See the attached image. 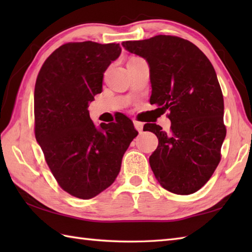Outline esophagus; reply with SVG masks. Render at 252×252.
<instances>
[{
  "mask_svg": "<svg viewBox=\"0 0 252 252\" xmlns=\"http://www.w3.org/2000/svg\"><path fill=\"white\" fill-rule=\"evenodd\" d=\"M133 123H134V126H135V129L138 131V133H142L143 132V126H144L143 123L138 122V121H133Z\"/></svg>",
  "mask_w": 252,
  "mask_h": 252,
  "instance_id": "34e87169",
  "label": "esophagus"
}]
</instances>
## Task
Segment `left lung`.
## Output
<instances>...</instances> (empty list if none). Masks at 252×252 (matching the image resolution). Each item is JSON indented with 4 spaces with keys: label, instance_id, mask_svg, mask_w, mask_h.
Instances as JSON below:
<instances>
[{
    "label": "left lung",
    "instance_id": "obj_1",
    "mask_svg": "<svg viewBox=\"0 0 252 252\" xmlns=\"http://www.w3.org/2000/svg\"><path fill=\"white\" fill-rule=\"evenodd\" d=\"M146 60L152 83L151 104L169 110L171 131L156 123L144 129L158 137L149 164L164 189L189 195L200 189L221 160L226 135L224 100L212 63L191 42L172 35L122 42Z\"/></svg>",
    "mask_w": 252,
    "mask_h": 252
}]
</instances>
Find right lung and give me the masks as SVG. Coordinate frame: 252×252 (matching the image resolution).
Masks as SVG:
<instances>
[{"mask_svg": "<svg viewBox=\"0 0 252 252\" xmlns=\"http://www.w3.org/2000/svg\"><path fill=\"white\" fill-rule=\"evenodd\" d=\"M120 53L116 43L63 44L47 57L36 78V142L60 186L80 199L97 196L114 183L123 155L138 134L125 115L96 126L88 110Z\"/></svg>", "mask_w": 252, "mask_h": 252, "instance_id": "right-lung-1", "label": "right lung"}]
</instances>
